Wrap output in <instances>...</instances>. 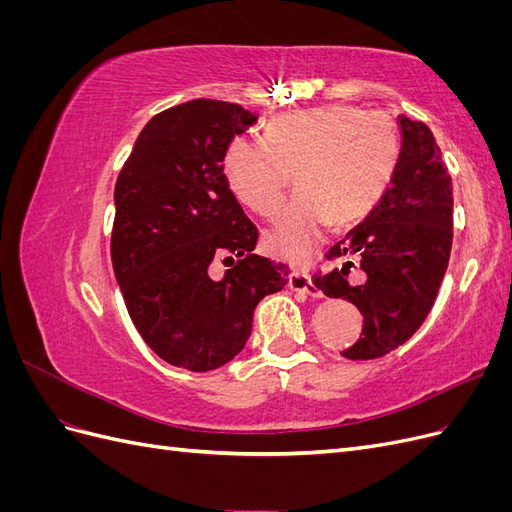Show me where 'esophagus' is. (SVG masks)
<instances>
[{
  "label": "esophagus",
  "mask_w": 512,
  "mask_h": 512,
  "mask_svg": "<svg viewBox=\"0 0 512 512\" xmlns=\"http://www.w3.org/2000/svg\"><path fill=\"white\" fill-rule=\"evenodd\" d=\"M288 288L292 292H299L303 297H312V299H320L322 292L312 284V280L301 271H292L288 277Z\"/></svg>",
  "instance_id": "1"
}]
</instances>
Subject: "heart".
<instances>
[{"instance_id": "1", "label": "heart", "mask_w": 512, "mask_h": 512, "mask_svg": "<svg viewBox=\"0 0 512 512\" xmlns=\"http://www.w3.org/2000/svg\"><path fill=\"white\" fill-rule=\"evenodd\" d=\"M399 162L391 117L352 104L305 108L271 119L265 138L235 136L222 168L230 192L262 218H275L297 168L294 194L273 232V245L305 262L329 220L352 224L378 205Z\"/></svg>"}]
</instances>
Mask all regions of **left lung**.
<instances>
[{
	"mask_svg": "<svg viewBox=\"0 0 512 512\" xmlns=\"http://www.w3.org/2000/svg\"><path fill=\"white\" fill-rule=\"evenodd\" d=\"M401 151L391 185L367 218L327 252L342 269L314 275L331 299L363 314V333L342 354L378 359L406 344L436 303L453 245V183L423 121L399 117ZM362 273L349 280L353 260Z\"/></svg>",
	"mask_w": 512,
	"mask_h": 512,
	"instance_id": "left-lung-1",
	"label": "left lung"
}]
</instances>
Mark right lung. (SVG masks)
<instances>
[{"mask_svg":"<svg viewBox=\"0 0 512 512\" xmlns=\"http://www.w3.org/2000/svg\"><path fill=\"white\" fill-rule=\"evenodd\" d=\"M258 117L192 100L153 117L115 185L111 258L128 314L162 361L190 371L245 348L256 305L288 284V267L252 254L258 228L230 192L222 158ZM230 259L222 281L208 271Z\"/></svg>","mask_w":512,"mask_h":512,"instance_id":"right-lung-1","label":"right lung"}]
</instances>
